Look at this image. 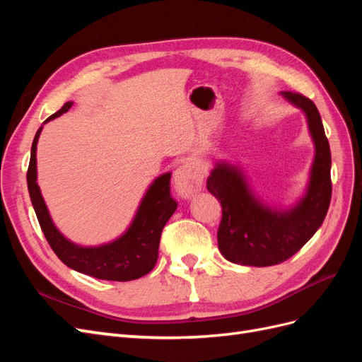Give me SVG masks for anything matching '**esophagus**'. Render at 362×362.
<instances>
[{
	"label": "esophagus",
	"instance_id": "esophagus-1",
	"mask_svg": "<svg viewBox=\"0 0 362 362\" xmlns=\"http://www.w3.org/2000/svg\"><path fill=\"white\" fill-rule=\"evenodd\" d=\"M202 172L198 163L189 160L182 163L173 173V187L181 198H192L202 189Z\"/></svg>",
	"mask_w": 362,
	"mask_h": 362
}]
</instances>
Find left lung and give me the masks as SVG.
Here are the masks:
<instances>
[{"label":"left lung","instance_id":"obj_1","mask_svg":"<svg viewBox=\"0 0 362 362\" xmlns=\"http://www.w3.org/2000/svg\"><path fill=\"white\" fill-rule=\"evenodd\" d=\"M282 95L306 113L314 139L315 158L308 193L290 211H272L252 196L242 172L217 164L206 180V189L222 205L218 249L235 264L267 267L291 258L322 226L331 204V149L320 113L302 93Z\"/></svg>","mask_w":362,"mask_h":362}]
</instances>
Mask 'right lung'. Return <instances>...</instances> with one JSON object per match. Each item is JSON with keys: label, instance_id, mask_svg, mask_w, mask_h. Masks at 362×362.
<instances>
[{"label": "right lung", "instance_id": "add662e5", "mask_svg": "<svg viewBox=\"0 0 362 362\" xmlns=\"http://www.w3.org/2000/svg\"><path fill=\"white\" fill-rule=\"evenodd\" d=\"M71 107L72 103H66L45 122L66 113ZM40 131L42 127L37 129L31 145L27 184L39 225L54 254L68 267L98 279L125 282L145 276L156 266L161 231L178 205L170 196V173H164L152 182L139 206L133 223L122 237L98 247L76 246L64 238L54 226L36 182V145Z\"/></svg>", "mask_w": 362, "mask_h": 362}]
</instances>
